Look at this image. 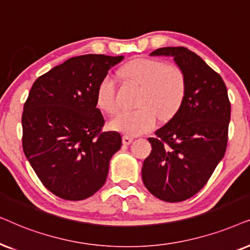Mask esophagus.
I'll use <instances>...</instances> for the list:
<instances>
[{
    "mask_svg": "<svg viewBox=\"0 0 250 250\" xmlns=\"http://www.w3.org/2000/svg\"><path fill=\"white\" fill-rule=\"evenodd\" d=\"M132 141H134V138L130 137V136L125 135V136H123V137H122V142H123V144H125V145L131 144Z\"/></svg>",
    "mask_w": 250,
    "mask_h": 250,
    "instance_id": "esophagus-1",
    "label": "esophagus"
}]
</instances>
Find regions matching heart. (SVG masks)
Masks as SVG:
<instances>
[{
    "label": "heart",
    "mask_w": 250,
    "mask_h": 250,
    "mask_svg": "<svg viewBox=\"0 0 250 250\" xmlns=\"http://www.w3.org/2000/svg\"><path fill=\"white\" fill-rule=\"evenodd\" d=\"M121 75L128 82L141 86L132 111L116 114L108 125L112 130L138 136L154 128L156 116L167 121L181 109L186 94L185 76L175 66H167L161 61L148 58L135 59L121 69ZM97 104L103 111L112 114L116 111V84L111 74L101 80L96 91Z\"/></svg>",
    "instance_id": "1"
}]
</instances>
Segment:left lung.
I'll return each instance as SVG.
<instances>
[{
  "mask_svg": "<svg viewBox=\"0 0 250 250\" xmlns=\"http://www.w3.org/2000/svg\"><path fill=\"white\" fill-rule=\"evenodd\" d=\"M174 58L186 81L177 114L148 138L144 160L145 188L160 200L179 202L206 185L225 154L231 104L221 75L184 46H166L149 53Z\"/></svg>",
  "mask_w": 250,
  "mask_h": 250,
  "instance_id": "8db88e82",
  "label": "left lung"
}]
</instances>
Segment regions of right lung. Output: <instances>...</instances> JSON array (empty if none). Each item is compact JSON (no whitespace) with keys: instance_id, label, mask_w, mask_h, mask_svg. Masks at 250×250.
I'll return each mask as SVG.
<instances>
[{"instance_id":"right-lung-1","label":"right lung","mask_w":250,"mask_h":250,"mask_svg":"<svg viewBox=\"0 0 250 250\" xmlns=\"http://www.w3.org/2000/svg\"><path fill=\"white\" fill-rule=\"evenodd\" d=\"M123 58L78 56L33 83L21 118L22 148L42 184L59 198L84 200L105 184L122 137L102 132L105 120L96 91Z\"/></svg>"}]
</instances>
